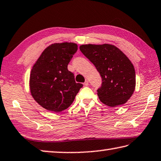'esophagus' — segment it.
Returning <instances> with one entry per match:
<instances>
[{
	"label": "esophagus",
	"instance_id": "esophagus-1",
	"mask_svg": "<svg viewBox=\"0 0 161 161\" xmlns=\"http://www.w3.org/2000/svg\"><path fill=\"white\" fill-rule=\"evenodd\" d=\"M84 86H88V85H89V81H87V80H86L85 81H84Z\"/></svg>",
	"mask_w": 161,
	"mask_h": 161
}]
</instances>
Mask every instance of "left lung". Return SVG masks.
<instances>
[{"label": "left lung", "mask_w": 161, "mask_h": 161, "mask_svg": "<svg viewBox=\"0 0 161 161\" xmlns=\"http://www.w3.org/2000/svg\"><path fill=\"white\" fill-rule=\"evenodd\" d=\"M80 49L101 75L102 83L97 92L102 103L110 107L126 103L136 84L135 70L129 58L110 44L82 45Z\"/></svg>", "instance_id": "8db88e82"}]
</instances>
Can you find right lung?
<instances>
[{
  "mask_svg": "<svg viewBox=\"0 0 161 161\" xmlns=\"http://www.w3.org/2000/svg\"><path fill=\"white\" fill-rule=\"evenodd\" d=\"M77 49L74 43H53L43 51L32 68L31 96L45 109L58 113L68 108L83 86L76 83L74 74L68 69Z\"/></svg>",
  "mask_w": 161,
  "mask_h": 161,
  "instance_id": "1",
  "label": "right lung"
}]
</instances>
